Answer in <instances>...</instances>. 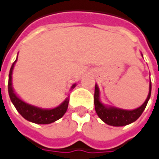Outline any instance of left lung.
Returning a JSON list of instances; mask_svg holds the SVG:
<instances>
[{"label": "left lung", "mask_w": 159, "mask_h": 159, "mask_svg": "<svg viewBox=\"0 0 159 159\" xmlns=\"http://www.w3.org/2000/svg\"><path fill=\"white\" fill-rule=\"evenodd\" d=\"M150 94H151V81L150 83V91L147 99L145 100L143 105L134 109V110H123L116 107H108L102 104L100 101V91L95 84V95H94V102H95V111L97 113L98 117L107 125L112 126H123L131 124L134 122L136 119L142 115L147 103L150 100Z\"/></svg>", "instance_id": "8db88e82"}]
</instances>
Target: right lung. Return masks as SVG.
Here are the masks:
<instances>
[{
    "label": "right lung",
    "mask_w": 159,
    "mask_h": 159,
    "mask_svg": "<svg viewBox=\"0 0 159 159\" xmlns=\"http://www.w3.org/2000/svg\"><path fill=\"white\" fill-rule=\"evenodd\" d=\"M16 62V60L13 63L9 70L8 90H9V98L12 103L14 104V106L16 107V111L21 114L24 119L35 124H50L57 121V119H61L67 111L68 103H69V96L59 106L54 109H41L39 107L28 104L16 95L12 88V71ZM75 86L76 84H73L71 86V89H74Z\"/></svg>",
    "instance_id": "obj_1"
}]
</instances>
